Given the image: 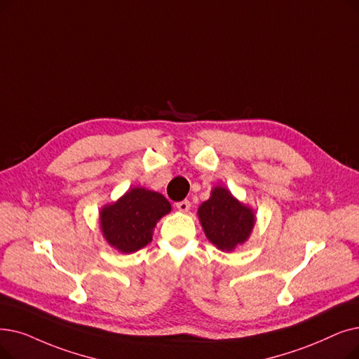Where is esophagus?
Returning a JSON list of instances; mask_svg holds the SVG:
<instances>
[{"label":"esophagus","mask_w":359,"mask_h":359,"mask_svg":"<svg viewBox=\"0 0 359 359\" xmlns=\"http://www.w3.org/2000/svg\"><path fill=\"white\" fill-rule=\"evenodd\" d=\"M176 208L179 211H182V212H188L191 210V202L188 199L180 201V202H177V204H176Z\"/></svg>","instance_id":"esophagus-1"}]
</instances>
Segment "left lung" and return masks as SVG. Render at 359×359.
<instances>
[{
	"label": "left lung",
	"instance_id": "8db88e82",
	"mask_svg": "<svg viewBox=\"0 0 359 359\" xmlns=\"http://www.w3.org/2000/svg\"><path fill=\"white\" fill-rule=\"evenodd\" d=\"M198 217L208 241L226 252L245 243L255 226L254 210L223 186L211 191L210 199L199 205Z\"/></svg>",
	"mask_w": 359,
	"mask_h": 359
}]
</instances>
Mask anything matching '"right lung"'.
<instances>
[{
    "instance_id": "1",
    "label": "right lung",
    "mask_w": 359,
    "mask_h": 359,
    "mask_svg": "<svg viewBox=\"0 0 359 359\" xmlns=\"http://www.w3.org/2000/svg\"><path fill=\"white\" fill-rule=\"evenodd\" d=\"M171 211L170 202L158 192L132 188L100 211L104 239L123 254H132L152 241V230Z\"/></svg>"
}]
</instances>
